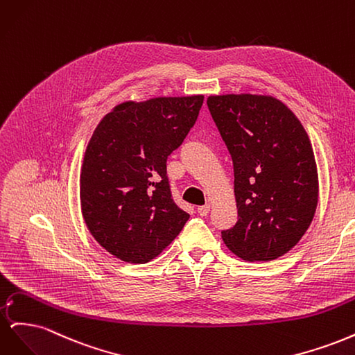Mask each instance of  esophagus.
Segmentation results:
<instances>
[{
    "label": "esophagus",
    "instance_id": "esophagus-1",
    "mask_svg": "<svg viewBox=\"0 0 355 355\" xmlns=\"http://www.w3.org/2000/svg\"><path fill=\"white\" fill-rule=\"evenodd\" d=\"M197 211H198L200 216H207L209 211H210V206H209V204H204V206H198Z\"/></svg>",
    "mask_w": 355,
    "mask_h": 355
}]
</instances>
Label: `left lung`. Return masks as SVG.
Wrapping results in <instances>:
<instances>
[{
	"label": "left lung",
	"mask_w": 355,
	"mask_h": 355,
	"mask_svg": "<svg viewBox=\"0 0 355 355\" xmlns=\"http://www.w3.org/2000/svg\"><path fill=\"white\" fill-rule=\"evenodd\" d=\"M207 106L234 164L239 220L222 239L244 261L277 259L302 239L318 201L305 128L270 96H210Z\"/></svg>",
	"instance_id": "1"
}]
</instances>
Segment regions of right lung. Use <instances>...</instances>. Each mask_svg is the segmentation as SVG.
Here are the masks:
<instances>
[{
    "mask_svg": "<svg viewBox=\"0 0 355 355\" xmlns=\"http://www.w3.org/2000/svg\"><path fill=\"white\" fill-rule=\"evenodd\" d=\"M204 96L125 102L90 139L80 179L83 218L105 250L146 263L185 227L171 196L167 158L194 127Z\"/></svg>",
    "mask_w": 355,
    "mask_h": 355,
    "instance_id": "right-lung-1",
    "label": "right lung"
}]
</instances>
